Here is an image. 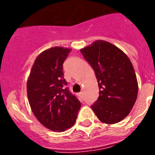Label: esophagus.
Segmentation results:
<instances>
[{
    "instance_id": "esophagus-1",
    "label": "esophagus",
    "mask_w": 155,
    "mask_h": 155,
    "mask_svg": "<svg viewBox=\"0 0 155 155\" xmlns=\"http://www.w3.org/2000/svg\"><path fill=\"white\" fill-rule=\"evenodd\" d=\"M78 96H79V98H81V99H82V98H83V92H80V93H79Z\"/></svg>"
}]
</instances>
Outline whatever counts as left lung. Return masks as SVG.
Returning <instances> with one entry per match:
<instances>
[{"instance_id":"left-lung-1","label":"left lung","mask_w":155,"mask_h":155,"mask_svg":"<svg viewBox=\"0 0 155 155\" xmlns=\"http://www.w3.org/2000/svg\"><path fill=\"white\" fill-rule=\"evenodd\" d=\"M98 80L99 96L91 109L100 121L119 123L130 113L137 100L138 84L132 63L118 47L98 40L81 50Z\"/></svg>"}]
</instances>
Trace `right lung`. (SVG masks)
I'll list each match as a JSON object with an SVG mask.
<instances>
[{"mask_svg": "<svg viewBox=\"0 0 155 155\" xmlns=\"http://www.w3.org/2000/svg\"><path fill=\"white\" fill-rule=\"evenodd\" d=\"M71 51L55 46L42 52L35 59L27 81L32 113L44 127L58 132L75 124L81 106L64 78L63 64Z\"/></svg>", "mask_w": 155, "mask_h": 155, "instance_id": "1", "label": "right lung"}]
</instances>
